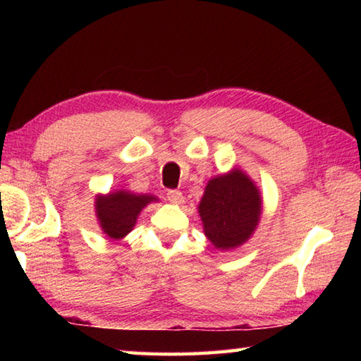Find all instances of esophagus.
I'll return each mask as SVG.
<instances>
[{"label": "esophagus", "mask_w": 361, "mask_h": 361, "mask_svg": "<svg viewBox=\"0 0 361 361\" xmlns=\"http://www.w3.org/2000/svg\"><path fill=\"white\" fill-rule=\"evenodd\" d=\"M167 199L175 205L183 204V194L180 191H176V189H170V191H167Z\"/></svg>", "instance_id": "obj_1"}]
</instances>
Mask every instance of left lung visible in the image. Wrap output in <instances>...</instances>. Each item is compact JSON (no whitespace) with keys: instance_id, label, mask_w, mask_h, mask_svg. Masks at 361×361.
Listing matches in <instances>:
<instances>
[{"instance_id":"obj_1","label":"left lung","mask_w":361,"mask_h":361,"mask_svg":"<svg viewBox=\"0 0 361 361\" xmlns=\"http://www.w3.org/2000/svg\"><path fill=\"white\" fill-rule=\"evenodd\" d=\"M261 202L259 189L239 169L212 178L197 207L207 239L218 250L240 247L259 223Z\"/></svg>"}]
</instances>
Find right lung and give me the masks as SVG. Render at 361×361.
<instances>
[{
    "label": "right lung",
    "instance_id": "obj_1",
    "mask_svg": "<svg viewBox=\"0 0 361 361\" xmlns=\"http://www.w3.org/2000/svg\"><path fill=\"white\" fill-rule=\"evenodd\" d=\"M159 200L151 194L114 191L97 195L95 215L102 231L113 240H119L133 229L137 218L146 205Z\"/></svg>",
    "mask_w": 361,
    "mask_h": 361
}]
</instances>
